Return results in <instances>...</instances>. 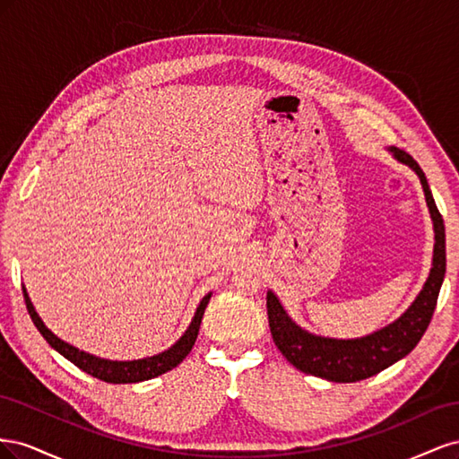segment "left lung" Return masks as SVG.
<instances>
[{"label": "left lung", "mask_w": 459, "mask_h": 459, "mask_svg": "<svg viewBox=\"0 0 459 459\" xmlns=\"http://www.w3.org/2000/svg\"><path fill=\"white\" fill-rule=\"evenodd\" d=\"M386 151L398 162L410 166L418 174L435 231L433 268H430L423 289L410 304L408 310L396 317L393 324L373 331L366 337L333 339L314 335V333L302 329L290 319L280 299L273 295V290H268L266 295L268 322L277 349L297 369L327 381H362L408 356L415 349V344L421 341L423 333L430 324L444 273H446V233H444V221L435 204L433 193L429 189L427 178L420 164L406 151L398 147H386Z\"/></svg>", "instance_id": "obj_1"}]
</instances>
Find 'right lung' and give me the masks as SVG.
<instances>
[{
    "instance_id": "1",
    "label": "right lung",
    "mask_w": 459,
    "mask_h": 459,
    "mask_svg": "<svg viewBox=\"0 0 459 459\" xmlns=\"http://www.w3.org/2000/svg\"><path fill=\"white\" fill-rule=\"evenodd\" d=\"M22 293H24V302L26 308H29V314L32 317L34 325L38 327V331L44 335V339L51 344V349L57 351L59 354H63L66 359H71L74 366H78L82 371L90 373L91 377L101 379L105 383H140V381H147L152 377H159V375L174 369L178 364L184 362V358L191 352L193 344L197 341L199 335V327H201V319L204 314V308L208 300H211L212 293H208L203 297V300L199 302V307L195 310V316H193L189 327L186 329V333L179 337L169 351L159 352L155 356H147L142 359H107V358H100L93 356L90 352H84L76 349V346L68 344L66 341L59 339L51 329L46 327V324L41 322V317L38 316L34 304L26 293V287L22 285Z\"/></svg>"
}]
</instances>
